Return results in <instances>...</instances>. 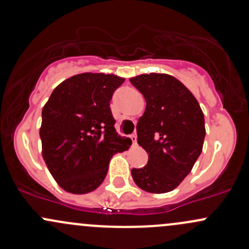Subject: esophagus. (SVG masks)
Instances as JSON below:
<instances>
[{
	"instance_id": "34e87169",
	"label": "esophagus",
	"mask_w": 249,
	"mask_h": 249,
	"mask_svg": "<svg viewBox=\"0 0 249 249\" xmlns=\"http://www.w3.org/2000/svg\"><path fill=\"white\" fill-rule=\"evenodd\" d=\"M130 140H131L132 145L137 144V136H136V135H131V136H130Z\"/></svg>"
}]
</instances>
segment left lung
<instances>
[{"label":"left lung","instance_id":"1","mask_svg":"<svg viewBox=\"0 0 249 249\" xmlns=\"http://www.w3.org/2000/svg\"><path fill=\"white\" fill-rule=\"evenodd\" d=\"M146 107L137 123V143L148 163L132 168L133 181L150 193L173 191L187 177L203 150L204 114L197 99L175 77L143 74L130 78Z\"/></svg>","mask_w":249,"mask_h":249}]
</instances>
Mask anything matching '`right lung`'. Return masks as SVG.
I'll return each instance as SVG.
<instances>
[{
    "label": "right lung",
    "mask_w": 249,
    "mask_h": 249,
    "mask_svg": "<svg viewBox=\"0 0 249 249\" xmlns=\"http://www.w3.org/2000/svg\"><path fill=\"white\" fill-rule=\"evenodd\" d=\"M125 78L85 72L63 81L41 112L43 159L57 184L83 195L103 184L109 160L131 145L114 129L109 101Z\"/></svg>",
    "instance_id": "1"
}]
</instances>
